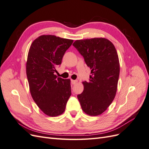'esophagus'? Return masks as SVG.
Wrapping results in <instances>:
<instances>
[{"label": "esophagus", "mask_w": 149, "mask_h": 149, "mask_svg": "<svg viewBox=\"0 0 149 149\" xmlns=\"http://www.w3.org/2000/svg\"><path fill=\"white\" fill-rule=\"evenodd\" d=\"M76 83H77V81L76 80H71V83L73 84H76Z\"/></svg>", "instance_id": "34e87169"}]
</instances>
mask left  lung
Masks as SVG:
<instances>
[{
    "mask_svg": "<svg viewBox=\"0 0 149 149\" xmlns=\"http://www.w3.org/2000/svg\"><path fill=\"white\" fill-rule=\"evenodd\" d=\"M73 45L91 69L90 79L83 82L77 96L83 111L89 116L104 112L115 97L119 76V58L114 45L104 38L76 40Z\"/></svg>",
    "mask_w": 149,
    "mask_h": 149,
    "instance_id": "1",
    "label": "left lung"
}]
</instances>
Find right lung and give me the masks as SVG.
<instances>
[{"label":"right lung","mask_w":149,"mask_h":149,"mask_svg":"<svg viewBox=\"0 0 149 149\" xmlns=\"http://www.w3.org/2000/svg\"><path fill=\"white\" fill-rule=\"evenodd\" d=\"M73 42L55 35H42L29 49L26 72L30 91L38 107L48 116L63 113L71 94L70 80L57 78L55 73Z\"/></svg>","instance_id":"1"}]
</instances>
